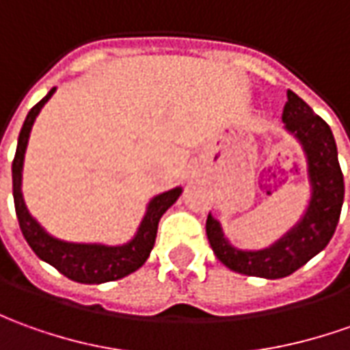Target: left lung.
Instances as JSON below:
<instances>
[{"label": "left lung", "mask_w": 350, "mask_h": 350, "mask_svg": "<svg viewBox=\"0 0 350 350\" xmlns=\"http://www.w3.org/2000/svg\"><path fill=\"white\" fill-rule=\"evenodd\" d=\"M282 120L285 130L303 147L310 199L299 222L270 247L258 251H245L234 247L222 232L220 222L208 213V243L216 258L237 274L266 280H278L293 274L312 256L324 251L339 222L345 184L332 128L314 115V111L291 90L287 92Z\"/></svg>", "instance_id": "8db88e82"}]
</instances>
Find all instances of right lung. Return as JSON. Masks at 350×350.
I'll list each match as a JSON object with an SVG mask.
<instances>
[{
  "mask_svg": "<svg viewBox=\"0 0 350 350\" xmlns=\"http://www.w3.org/2000/svg\"><path fill=\"white\" fill-rule=\"evenodd\" d=\"M55 90L57 88H51L49 94L30 109L23 130L18 134L15 161H13V199H15L18 226L36 255L44 262L57 268L68 280L78 282V284L115 282L142 268L145 260L149 258V253L155 245L159 220L178 201V197L182 195V187L168 189L165 193L155 195L149 201L139 228L128 243H75V241H63L59 237L47 234L44 226L26 208L25 197H23V165H25L26 145H28V137L32 132L36 116L40 115L42 107L51 99Z\"/></svg>",
  "mask_w": 350,
  "mask_h": 350,
  "instance_id": "obj_1",
  "label": "right lung"
}]
</instances>
